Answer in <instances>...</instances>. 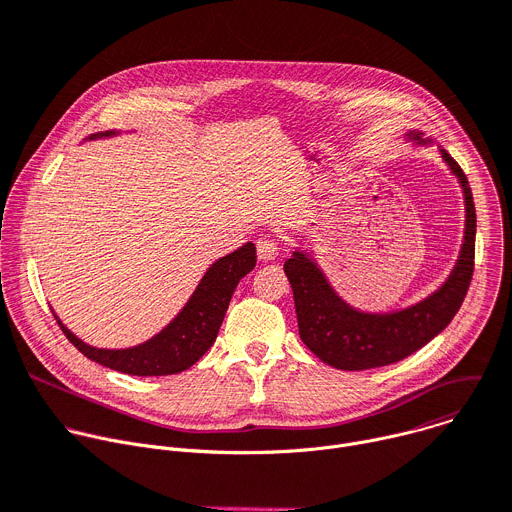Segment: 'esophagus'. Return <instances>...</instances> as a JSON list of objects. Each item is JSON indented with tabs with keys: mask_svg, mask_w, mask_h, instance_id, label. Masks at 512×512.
<instances>
[{
	"mask_svg": "<svg viewBox=\"0 0 512 512\" xmlns=\"http://www.w3.org/2000/svg\"><path fill=\"white\" fill-rule=\"evenodd\" d=\"M277 251H280V247H277V241L269 235H263L257 239V257L259 261H273L277 257Z\"/></svg>",
	"mask_w": 512,
	"mask_h": 512,
	"instance_id": "34e87169",
	"label": "esophagus"
}]
</instances>
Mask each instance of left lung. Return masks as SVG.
Listing matches in <instances>:
<instances>
[{"label":"left lung","instance_id":"1","mask_svg":"<svg viewBox=\"0 0 512 512\" xmlns=\"http://www.w3.org/2000/svg\"><path fill=\"white\" fill-rule=\"evenodd\" d=\"M408 138L421 145L429 143L414 130L408 132ZM439 151L461 183L466 200V235L447 282L429 298L398 312H361L331 288L320 267L306 253L294 251L284 263L294 292L300 339L327 365L359 371L396 363L435 339L466 298L474 275L476 208L466 173L445 149Z\"/></svg>","mask_w":512,"mask_h":512}]
</instances>
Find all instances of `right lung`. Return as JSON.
Here are the masks:
<instances>
[{"mask_svg": "<svg viewBox=\"0 0 512 512\" xmlns=\"http://www.w3.org/2000/svg\"><path fill=\"white\" fill-rule=\"evenodd\" d=\"M116 132L91 134V138L112 136ZM255 245L218 259L208 267L196 292L167 327L143 345L128 349H96L77 339L57 318L65 337L91 361L122 371L128 376H171L192 367L216 341L228 302L237 284L255 267Z\"/></svg>", "mask_w": 512, "mask_h": 512, "instance_id": "1", "label": "right lung"}]
</instances>
